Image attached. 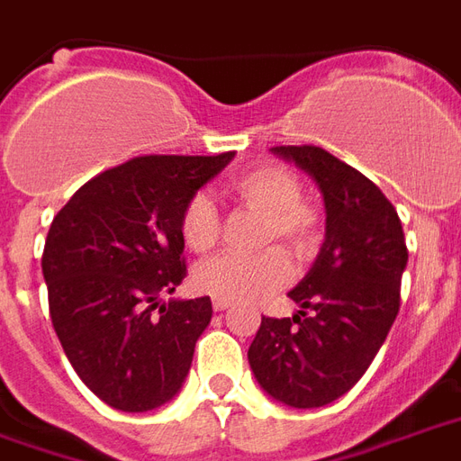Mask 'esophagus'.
<instances>
[{"instance_id": "34e87169", "label": "esophagus", "mask_w": 461, "mask_h": 461, "mask_svg": "<svg viewBox=\"0 0 461 461\" xmlns=\"http://www.w3.org/2000/svg\"><path fill=\"white\" fill-rule=\"evenodd\" d=\"M212 308H214V312H224V310L230 308V303H227V300L214 298V300H212Z\"/></svg>"}]
</instances>
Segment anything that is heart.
Here are the masks:
<instances>
[{
	"mask_svg": "<svg viewBox=\"0 0 461 461\" xmlns=\"http://www.w3.org/2000/svg\"><path fill=\"white\" fill-rule=\"evenodd\" d=\"M231 195L266 217V247L281 240L298 258L310 257L320 244V212L303 200L298 176L285 166H258L231 180ZM180 234L187 249L207 254L220 240V214L204 193H195L180 212ZM293 266L281 249H271L261 257H217L195 268L193 283L197 291L212 298L240 303L258 300L278 291L291 281Z\"/></svg>",
	"mask_w": 461,
	"mask_h": 461,
	"instance_id": "1",
	"label": "heart"
}]
</instances>
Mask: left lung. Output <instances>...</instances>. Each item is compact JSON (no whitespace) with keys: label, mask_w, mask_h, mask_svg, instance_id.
<instances>
[{"label":"left lung","mask_w":461,"mask_h":461,"mask_svg":"<svg viewBox=\"0 0 461 461\" xmlns=\"http://www.w3.org/2000/svg\"><path fill=\"white\" fill-rule=\"evenodd\" d=\"M325 200V241L293 288V317H261L249 347L258 386L291 408H322L364 376L401 305L408 249L386 195L359 170L317 146H276Z\"/></svg>","instance_id":"obj_1"}]
</instances>
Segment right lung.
Listing matches in <instances>:
<instances>
[{
    "instance_id": "obj_1",
    "label": "right lung",
    "mask_w": 461,
    "mask_h": 461,
    "mask_svg": "<svg viewBox=\"0 0 461 461\" xmlns=\"http://www.w3.org/2000/svg\"><path fill=\"white\" fill-rule=\"evenodd\" d=\"M234 153L141 156L85 183L43 249L53 330L100 401L146 412L176 398L212 300H163L185 278L183 204Z\"/></svg>"
}]
</instances>
